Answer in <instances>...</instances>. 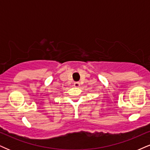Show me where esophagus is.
Listing matches in <instances>:
<instances>
[{
    "label": "esophagus",
    "mask_w": 150,
    "mask_h": 150,
    "mask_svg": "<svg viewBox=\"0 0 150 150\" xmlns=\"http://www.w3.org/2000/svg\"><path fill=\"white\" fill-rule=\"evenodd\" d=\"M74 86H75V87H79V86H80V82H74Z\"/></svg>",
    "instance_id": "1"
}]
</instances>
